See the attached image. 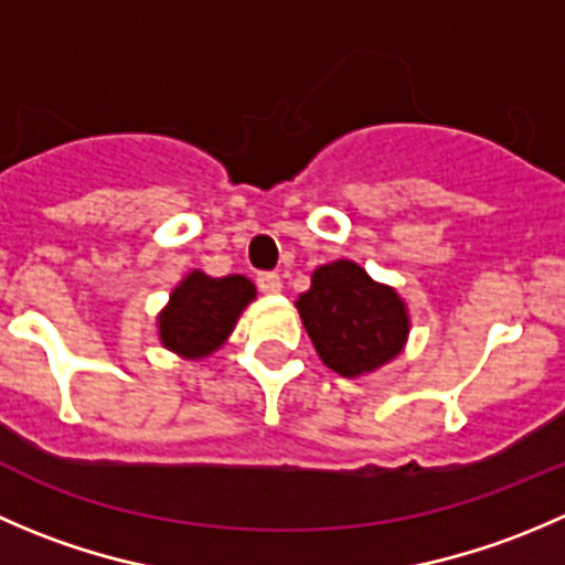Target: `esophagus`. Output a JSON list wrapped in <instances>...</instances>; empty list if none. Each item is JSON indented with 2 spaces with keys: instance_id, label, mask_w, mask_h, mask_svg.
Here are the masks:
<instances>
[{
  "instance_id": "1",
  "label": "esophagus",
  "mask_w": 565,
  "mask_h": 565,
  "mask_svg": "<svg viewBox=\"0 0 565 565\" xmlns=\"http://www.w3.org/2000/svg\"><path fill=\"white\" fill-rule=\"evenodd\" d=\"M256 284H259L262 292L267 295L281 292V278H278L276 273H259V276H256Z\"/></svg>"
}]
</instances>
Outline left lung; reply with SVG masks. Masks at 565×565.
Segmentation results:
<instances>
[{"mask_svg":"<svg viewBox=\"0 0 565 565\" xmlns=\"http://www.w3.org/2000/svg\"><path fill=\"white\" fill-rule=\"evenodd\" d=\"M295 306L322 364L342 377L381 370L408 342L411 315L397 289L350 259L317 267Z\"/></svg>","mask_w":565,"mask_h":565,"instance_id":"obj_1","label":"left lung"}]
</instances>
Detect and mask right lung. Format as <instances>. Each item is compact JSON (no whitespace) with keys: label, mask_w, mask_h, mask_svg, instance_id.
Segmentation results:
<instances>
[{"label":"right lung","mask_w":565,"mask_h":565,"mask_svg":"<svg viewBox=\"0 0 565 565\" xmlns=\"http://www.w3.org/2000/svg\"><path fill=\"white\" fill-rule=\"evenodd\" d=\"M250 300H256L250 278H212L204 270H190L173 287L166 309L157 315L162 348L182 355L184 361L206 359L232 337Z\"/></svg>","instance_id":"right-lung-1"}]
</instances>
